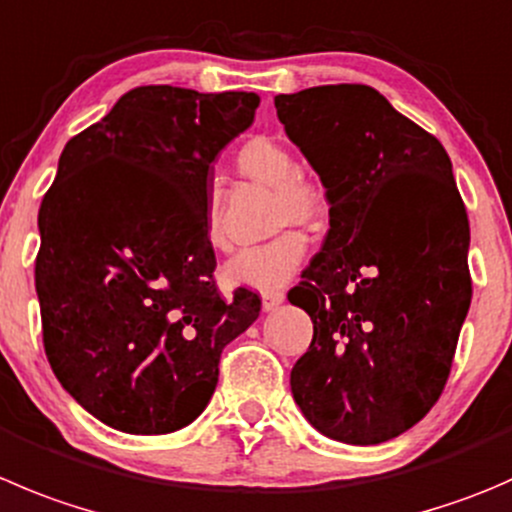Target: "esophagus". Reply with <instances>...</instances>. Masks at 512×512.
I'll return each instance as SVG.
<instances>
[{"label":"esophagus","instance_id":"obj_1","mask_svg":"<svg viewBox=\"0 0 512 512\" xmlns=\"http://www.w3.org/2000/svg\"><path fill=\"white\" fill-rule=\"evenodd\" d=\"M282 302H285V295H282V292H265V295H262V310L272 312L277 310Z\"/></svg>","mask_w":512,"mask_h":512}]
</instances>
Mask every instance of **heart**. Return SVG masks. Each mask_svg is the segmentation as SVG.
I'll list each match as a JSON object with an SVG mask.
<instances>
[{
  "mask_svg": "<svg viewBox=\"0 0 512 512\" xmlns=\"http://www.w3.org/2000/svg\"><path fill=\"white\" fill-rule=\"evenodd\" d=\"M237 170L252 182L275 190V225L315 227L327 215V197L317 182L302 177L297 157L290 147L272 137H252L237 152ZM222 202L217 192L205 200V237L212 247H222ZM307 255V240L302 232L285 230L275 240L235 252L222 265V280L230 287H250L257 292H275L295 277Z\"/></svg>",
  "mask_w": 512,
  "mask_h": 512,
  "instance_id": "1",
  "label": "heart"
}]
</instances>
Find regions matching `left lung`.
<instances>
[{
  "mask_svg": "<svg viewBox=\"0 0 512 512\" xmlns=\"http://www.w3.org/2000/svg\"><path fill=\"white\" fill-rule=\"evenodd\" d=\"M275 107L330 205L325 242L287 295L315 330L292 398L337 443H385L440 398L473 297L453 165L365 84L277 94Z\"/></svg>",
  "mask_w": 512,
  "mask_h": 512,
  "instance_id": "8db88e82",
  "label": "left lung"
}]
</instances>
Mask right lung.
Here are the masks:
<instances>
[{
	"mask_svg": "<svg viewBox=\"0 0 512 512\" xmlns=\"http://www.w3.org/2000/svg\"><path fill=\"white\" fill-rule=\"evenodd\" d=\"M252 92L152 84L64 145L34 267L47 360L104 425L165 435L210 403L260 297L217 292L205 237L212 162L255 119Z\"/></svg>",
	"mask_w": 512,
	"mask_h": 512,
	"instance_id": "obj_1",
	"label": "right lung"
}]
</instances>
